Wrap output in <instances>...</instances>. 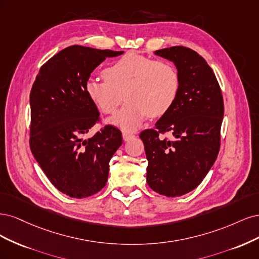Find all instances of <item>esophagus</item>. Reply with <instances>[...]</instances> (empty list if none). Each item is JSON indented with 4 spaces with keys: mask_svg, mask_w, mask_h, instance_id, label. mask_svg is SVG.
I'll list each match as a JSON object with an SVG mask.
<instances>
[{
    "mask_svg": "<svg viewBox=\"0 0 259 259\" xmlns=\"http://www.w3.org/2000/svg\"><path fill=\"white\" fill-rule=\"evenodd\" d=\"M135 137H136V136H135V135H132V133H129V132H122V138H123V141H126V142L130 141L131 139H133Z\"/></svg>",
    "mask_w": 259,
    "mask_h": 259,
    "instance_id": "esophagus-1",
    "label": "esophagus"
}]
</instances>
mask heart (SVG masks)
I'll use <instances>...</instances> for the list:
<instances>
[{
  "label": "heart",
  "mask_w": 259,
  "mask_h": 259,
  "mask_svg": "<svg viewBox=\"0 0 259 259\" xmlns=\"http://www.w3.org/2000/svg\"><path fill=\"white\" fill-rule=\"evenodd\" d=\"M103 81L89 79L86 93L105 115H114L123 100L127 104L111 120L123 130H136L145 118L170 111L180 93V75L170 61L127 54L102 72Z\"/></svg>",
  "instance_id": "heart-1"
}]
</instances>
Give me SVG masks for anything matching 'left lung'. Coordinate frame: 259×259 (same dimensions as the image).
Masks as SVG:
<instances>
[{
  "mask_svg": "<svg viewBox=\"0 0 259 259\" xmlns=\"http://www.w3.org/2000/svg\"><path fill=\"white\" fill-rule=\"evenodd\" d=\"M177 65L180 93L154 129L140 133L148 160L146 182L156 193L180 197L195 189L218 158L224 116L222 90L204 58L184 46L156 51ZM170 132L173 140L162 136Z\"/></svg>",
  "mask_w": 259,
  "mask_h": 259,
  "instance_id": "1",
  "label": "left lung"
}]
</instances>
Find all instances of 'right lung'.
<instances>
[{
    "label": "right lung",
    "instance_id": "1",
    "mask_svg": "<svg viewBox=\"0 0 259 259\" xmlns=\"http://www.w3.org/2000/svg\"><path fill=\"white\" fill-rule=\"evenodd\" d=\"M122 53L66 47L41 65L33 82L31 152L52 184L72 198L90 197L106 185L110 160L122 144L120 130L111 124L84 139L101 120L86 82L107 57Z\"/></svg>",
    "mask_w": 259,
    "mask_h": 259
}]
</instances>
